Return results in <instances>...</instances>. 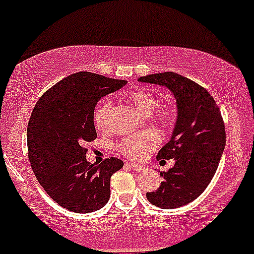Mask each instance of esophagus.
I'll return each instance as SVG.
<instances>
[{"mask_svg": "<svg viewBox=\"0 0 254 254\" xmlns=\"http://www.w3.org/2000/svg\"><path fill=\"white\" fill-rule=\"evenodd\" d=\"M130 167L132 168L133 171H142L143 170V166H141V165H137V164H130Z\"/></svg>", "mask_w": 254, "mask_h": 254, "instance_id": "esophagus-1", "label": "esophagus"}]
</instances>
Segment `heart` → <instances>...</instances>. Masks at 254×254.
<instances>
[{
    "instance_id": "heart-1",
    "label": "heart",
    "mask_w": 254,
    "mask_h": 254,
    "mask_svg": "<svg viewBox=\"0 0 254 254\" xmlns=\"http://www.w3.org/2000/svg\"><path fill=\"white\" fill-rule=\"evenodd\" d=\"M130 101L133 107L142 115L148 116L156 110L159 106L157 97L149 89H137L133 90L130 94ZM110 105L104 103L98 105L94 111V125L99 130H103L106 127L107 116H109ZM174 112L171 109H165L157 115L156 121L162 127H170L173 123ZM160 137L156 131L145 130L141 132L131 133L122 139L118 143V149L121 153L129 157L131 160H142L147 156V154L159 145Z\"/></svg>"
}]
</instances>
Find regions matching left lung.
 <instances>
[{
	"mask_svg": "<svg viewBox=\"0 0 254 254\" xmlns=\"http://www.w3.org/2000/svg\"><path fill=\"white\" fill-rule=\"evenodd\" d=\"M139 82L160 84L173 93L177 121L170 141L157 153V160H176L164 182L147 199L161 209L191 203L203 193L216 172L226 145V130L220 109L202 86L177 72H160L138 78Z\"/></svg>",
	"mask_w": 254,
	"mask_h": 254,
	"instance_id": "1",
	"label": "left lung"
}]
</instances>
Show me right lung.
<instances>
[{"label": "right lung", "instance_id": "obj_1", "mask_svg": "<svg viewBox=\"0 0 254 254\" xmlns=\"http://www.w3.org/2000/svg\"><path fill=\"white\" fill-rule=\"evenodd\" d=\"M125 84V80L75 72L44 93L34 106L27 127L31 167L46 193L68 210L86 214L109 202L111 177L123 161L110 157L90 164L84 145L97 138V103Z\"/></svg>", "mask_w": 254, "mask_h": 254}]
</instances>
